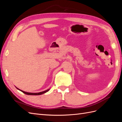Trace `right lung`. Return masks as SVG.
<instances>
[{"instance_id": "right-lung-1", "label": "right lung", "mask_w": 122, "mask_h": 122, "mask_svg": "<svg viewBox=\"0 0 122 122\" xmlns=\"http://www.w3.org/2000/svg\"><path fill=\"white\" fill-rule=\"evenodd\" d=\"M18 90H19V91H21L22 92H23V93H24L25 94H26V95H42V94H44V93H46V92H48L49 91V90H50V89H48V90H46V91H43V92H40V93H28V92H24V91H22V90H20V89H19V88H17V87H16Z\"/></svg>"}]
</instances>
